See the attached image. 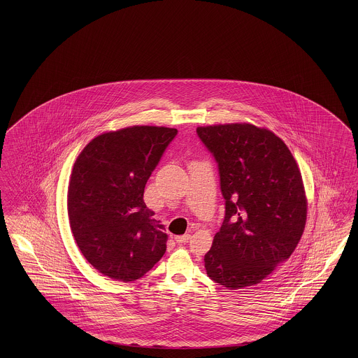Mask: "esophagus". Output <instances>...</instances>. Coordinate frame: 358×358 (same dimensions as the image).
Segmentation results:
<instances>
[{
  "instance_id": "obj_1",
  "label": "esophagus",
  "mask_w": 358,
  "mask_h": 358,
  "mask_svg": "<svg viewBox=\"0 0 358 358\" xmlns=\"http://www.w3.org/2000/svg\"><path fill=\"white\" fill-rule=\"evenodd\" d=\"M192 238V235L190 234H185V235H181V236H176L174 240L177 241V243H187L189 240Z\"/></svg>"
}]
</instances>
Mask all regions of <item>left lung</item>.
I'll return each instance as SVG.
<instances>
[{
    "label": "left lung",
    "mask_w": 358,
    "mask_h": 358,
    "mask_svg": "<svg viewBox=\"0 0 358 358\" xmlns=\"http://www.w3.org/2000/svg\"><path fill=\"white\" fill-rule=\"evenodd\" d=\"M214 156L226 215L211 250L207 275L235 290L260 283L287 260L307 215L302 176L287 145L248 123L198 127Z\"/></svg>",
    "instance_id": "obj_1"
}]
</instances>
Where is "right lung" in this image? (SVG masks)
Masks as SVG:
<instances>
[{"mask_svg":"<svg viewBox=\"0 0 358 358\" xmlns=\"http://www.w3.org/2000/svg\"><path fill=\"white\" fill-rule=\"evenodd\" d=\"M178 131L134 126L102 134L78 155L68 187V217L93 268L130 282L166 250V234L143 201L144 187Z\"/></svg>","mask_w":358,"mask_h":358,"instance_id":"1","label":"right lung"}]
</instances>
